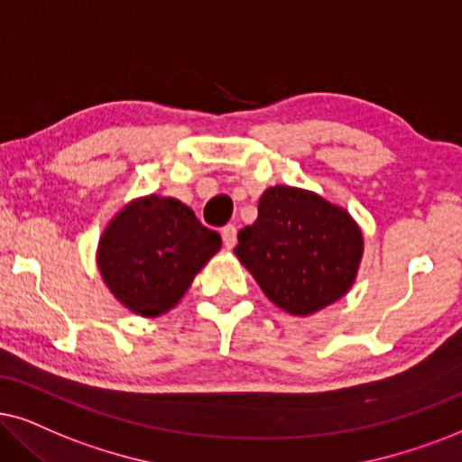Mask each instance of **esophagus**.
Wrapping results in <instances>:
<instances>
[{
    "label": "esophagus",
    "mask_w": 462,
    "mask_h": 462,
    "mask_svg": "<svg viewBox=\"0 0 462 462\" xmlns=\"http://www.w3.org/2000/svg\"><path fill=\"white\" fill-rule=\"evenodd\" d=\"M221 238H224L226 249L235 247V245H236V227H235V226L221 227Z\"/></svg>",
    "instance_id": "34e87169"
}]
</instances>
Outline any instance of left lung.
<instances>
[{
	"label": "left lung",
	"instance_id": "8db88e82",
	"mask_svg": "<svg viewBox=\"0 0 462 462\" xmlns=\"http://www.w3.org/2000/svg\"><path fill=\"white\" fill-rule=\"evenodd\" d=\"M235 254L273 305L307 318L352 290L365 236L347 208L274 185L260 196L258 219L238 232Z\"/></svg>",
	"mask_w": 462,
	"mask_h": 462
}]
</instances>
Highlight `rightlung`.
<instances>
[{
	"label": "right lung",
	"instance_id": "right-lung-1",
	"mask_svg": "<svg viewBox=\"0 0 462 462\" xmlns=\"http://www.w3.org/2000/svg\"><path fill=\"white\" fill-rule=\"evenodd\" d=\"M221 236L204 227L189 207L157 194L134 198L108 221L96 262L121 307L160 318L180 302Z\"/></svg>",
	"mask_w": 462,
	"mask_h": 462
}]
</instances>
